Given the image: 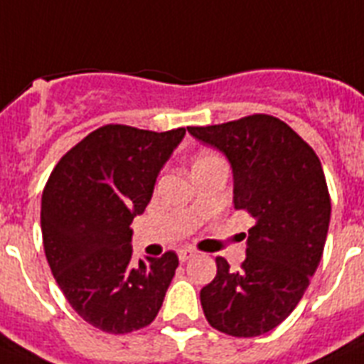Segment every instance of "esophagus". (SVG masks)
<instances>
[{
  "mask_svg": "<svg viewBox=\"0 0 364 364\" xmlns=\"http://www.w3.org/2000/svg\"><path fill=\"white\" fill-rule=\"evenodd\" d=\"M195 251L193 249H178V260L180 262H186V260H189V258L193 257Z\"/></svg>",
  "mask_w": 364,
  "mask_h": 364,
  "instance_id": "34e87169",
  "label": "esophagus"
}]
</instances>
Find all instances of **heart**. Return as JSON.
Instances as JSON below:
<instances>
[{"label":"heart","instance_id":"obj_1","mask_svg":"<svg viewBox=\"0 0 364 364\" xmlns=\"http://www.w3.org/2000/svg\"><path fill=\"white\" fill-rule=\"evenodd\" d=\"M219 160L218 156L214 154V152H208V150H200V152H197L193 158V171L199 169V167H204V165L212 164V161Z\"/></svg>","mask_w":364,"mask_h":364}]
</instances>
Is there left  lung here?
Masks as SVG:
<instances>
[{
	"instance_id": "8db88e82",
	"label": "left lung",
	"mask_w": 364,
	"mask_h": 364,
	"mask_svg": "<svg viewBox=\"0 0 364 364\" xmlns=\"http://www.w3.org/2000/svg\"><path fill=\"white\" fill-rule=\"evenodd\" d=\"M188 132L229 158L234 208L255 219L242 268L215 258L214 281L200 290L204 316L225 335L258 337L296 309L322 258L331 215L322 164L287 122L264 113Z\"/></svg>"
}]
</instances>
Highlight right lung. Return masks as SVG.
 <instances>
[{
  "label": "right lung",
  "instance_id": "obj_1",
  "mask_svg": "<svg viewBox=\"0 0 364 364\" xmlns=\"http://www.w3.org/2000/svg\"><path fill=\"white\" fill-rule=\"evenodd\" d=\"M184 134L100 126L57 161L44 186L50 269L70 307L100 331L124 335L152 323L175 277V251L132 264L130 225Z\"/></svg>",
  "mask_w": 364,
  "mask_h": 364
}]
</instances>
